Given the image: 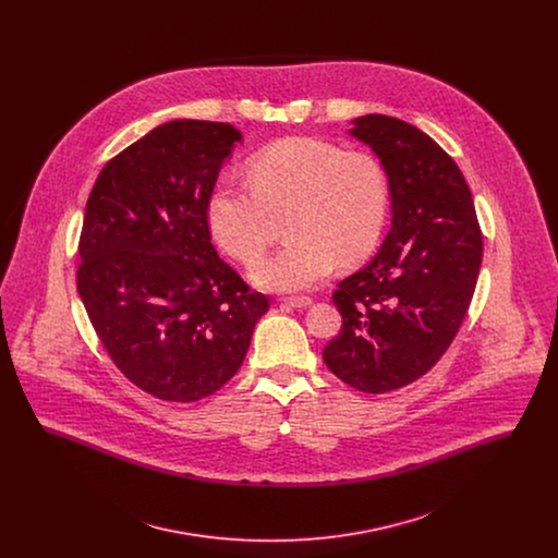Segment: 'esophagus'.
I'll return each mask as SVG.
<instances>
[{
  "instance_id": "1",
  "label": "esophagus",
  "mask_w": 558,
  "mask_h": 558,
  "mask_svg": "<svg viewBox=\"0 0 558 558\" xmlns=\"http://www.w3.org/2000/svg\"><path fill=\"white\" fill-rule=\"evenodd\" d=\"M284 303H289L291 307H310L314 301H312V296H289V299H284Z\"/></svg>"
}]
</instances>
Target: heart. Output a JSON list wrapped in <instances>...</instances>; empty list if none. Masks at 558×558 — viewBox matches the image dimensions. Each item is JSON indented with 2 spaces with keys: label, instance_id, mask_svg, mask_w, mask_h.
I'll return each instance as SVG.
<instances>
[{
  "label": "heart",
  "instance_id": "b5f03b06",
  "mask_svg": "<svg viewBox=\"0 0 558 558\" xmlns=\"http://www.w3.org/2000/svg\"><path fill=\"white\" fill-rule=\"evenodd\" d=\"M246 182L215 187L207 219L217 244L246 266L266 253L284 221L289 242L251 271L264 289H312L337 264L366 262L383 239L391 190L372 155L316 137H284L248 159Z\"/></svg>",
  "mask_w": 558,
  "mask_h": 558
}]
</instances>
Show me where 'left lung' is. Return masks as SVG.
<instances>
[{
	"label": "left lung",
	"instance_id": "8db88e82",
	"mask_svg": "<svg viewBox=\"0 0 558 558\" xmlns=\"http://www.w3.org/2000/svg\"><path fill=\"white\" fill-rule=\"evenodd\" d=\"M353 123L389 178L393 226L371 264L339 282L343 326L322 355L376 396L418 380L448 351L477 287L483 236L469 184L435 140L387 114Z\"/></svg>",
	"mask_w": 558,
	"mask_h": 558
}]
</instances>
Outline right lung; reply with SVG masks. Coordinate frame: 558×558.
I'll return each mask as SVG.
<instances>
[{
  "mask_svg": "<svg viewBox=\"0 0 558 558\" xmlns=\"http://www.w3.org/2000/svg\"><path fill=\"white\" fill-rule=\"evenodd\" d=\"M240 137L230 123L169 121L108 160L89 192L77 291L114 366L153 398L219 391L269 310L217 255L207 221Z\"/></svg>",
  "mask_w": 558,
  "mask_h": 558,
  "instance_id": "1",
  "label": "right lung"
}]
</instances>
